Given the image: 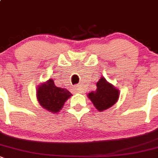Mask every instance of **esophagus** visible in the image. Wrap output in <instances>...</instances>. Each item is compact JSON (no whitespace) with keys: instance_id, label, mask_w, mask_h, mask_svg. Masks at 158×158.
<instances>
[{"instance_id":"34e87169","label":"esophagus","mask_w":158,"mask_h":158,"mask_svg":"<svg viewBox=\"0 0 158 158\" xmlns=\"http://www.w3.org/2000/svg\"><path fill=\"white\" fill-rule=\"evenodd\" d=\"M73 90L77 92V93H81V88L80 85H76V86L73 87Z\"/></svg>"}]
</instances>
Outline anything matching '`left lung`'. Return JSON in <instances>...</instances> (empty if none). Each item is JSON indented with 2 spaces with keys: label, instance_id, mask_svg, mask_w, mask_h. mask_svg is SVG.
Segmentation results:
<instances>
[{
  "label": "left lung",
  "instance_id": "1",
  "mask_svg": "<svg viewBox=\"0 0 158 158\" xmlns=\"http://www.w3.org/2000/svg\"><path fill=\"white\" fill-rule=\"evenodd\" d=\"M96 90L89 92L88 97L92 102L94 106L102 112L109 109L118 102L120 92L116 87L108 82L103 77H100L96 83Z\"/></svg>",
  "mask_w": 158,
  "mask_h": 158
}]
</instances>
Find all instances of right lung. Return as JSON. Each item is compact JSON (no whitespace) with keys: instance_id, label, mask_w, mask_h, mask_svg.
Here are the masks:
<instances>
[{"instance_id":"1","label":"right lung","mask_w":158,"mask_h":158,"mask_svg":"<svg viewBox=\"0 0 158 158\" xmlns=\"http://www.w3.org/2000/svg\"><path fill=\"white\" fill-rule=\"evenodd\" d=\"M36 95L39 104L44 109L57 114L72 94L66 89L56 86L54 81L50 78L37 86Z\"/></svg>"}]
</instances>
